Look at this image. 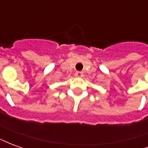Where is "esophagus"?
<instances>
[{"mask_svg": "<svg viewBox=\"0 0 148 148\" xmlns=\"http://www.w3.org/2000/svg\"><path fill=\"white\" fill-rule=\"evenodd\" d=\"M74 75H75V77H83V73H82V72H80V71H77Z\"/></svg>", "mask_w": 148, "mask_h": 148, "instance_id": "34e87169", "label": "esophagus"}]
</instances>
